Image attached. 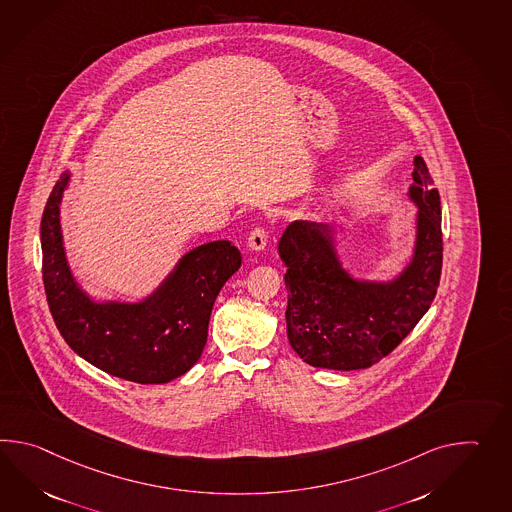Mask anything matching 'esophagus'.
Here are the masks:
<instances>
[{
  "mask_svg": "<svg viewBox=\"0 0 512 512\" xmlns=\"http://www.w3.org/2000/svg\"><path fill=\"white\" fill-rule=\"evenodd\" d=\"M266 242H268V231L264 228H255L248 237V246L250 250L262 251L266 248Z\"/></svg>",
  "mask_w": 512,
  "mask_h": 512,
  "instance_id": "obj_1",
  "label": "esophagus"
}]
</instances>
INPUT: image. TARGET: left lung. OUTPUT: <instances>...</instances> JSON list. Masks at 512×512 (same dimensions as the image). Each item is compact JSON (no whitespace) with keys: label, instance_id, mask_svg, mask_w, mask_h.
Returning a JSON list of instances; mask_svg holds the SVG:
<instances>
[{"label":"left lung","instance_id":"left-lung-1","mask_svg":"<svg viewBox=\"0 0 512 512\" xmlns=\"http://www.w3.org/2000/svg\"><path fill=\"white\" fill-rule=\"evenodd\" d=\"M408 196L417 205L413 255L389 281L356 279L343 266L334 226L296 220L279 239L288 290L286 334L312 367L354 371L380 362L428 312L443 268L441 200L421 156Z\"/></svg>","mask_w":512,"mask_h":512}]
</instances>
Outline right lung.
Wrapping results in <instances>:
<instances>
[{
  "label": "right lung",
  "mask_w": 512,
  "mask_h": 512,
  "mask_svg": "<svg viewBox=\"0 0 512 512\" xmlns=\"http://www.w3.org/2000/svg\"><path fill=\"white\" fill-rule=\"evenodd\" d=\"M66 171L49 194L42 224L47 303L69 347L108 375L136 384H167L185 375L204 351L216 296L242 264L229 240L187 251L158 288L141 301H95L69 268L60 204Z\"/></svg>",
  "instance_id": "1"
}]
</instances>
